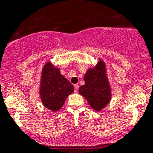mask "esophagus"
<instances>
[{
	"instance_id": "1",
	"label": "esophagus",
	"mask_w": 153,
	"mask_h": 153,
	"mask_svg": "<svg viewBox=\"0 0 153 153\" xmlns=\"http://www.w3.org/2000/svg\"><path fill=\"white\" fill-rule=\"evenodd\" d=\"M74 87H75V92L78 91V88H79V85H74Z\"/></svg>"
}]
</instances>
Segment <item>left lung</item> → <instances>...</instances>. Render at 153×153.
<instances>
[{"mask_svg": "<svg viewBox=\"0 0 153 153\" xmlns=\"http://www.w3.org/2000/svg\"><path fill=\"white\" fill-rule=\"evenodd\" d=\"M85 85L78 89L94 111L100 112L109 104L112 91L107 74L106 64L100 59L93 68H89L84 75Z\"/></svg>", "mask_w": 153, "mask_h": 153, "instance_id": "obj_1", "label": "left lung"}]
</instances>
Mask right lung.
Returning <instances> with one entry per match:
<instances>
[{
    "mask_svg": "<svg viewBox=\"0 0 153 153\" xmlns=\"http://www.w3.org/2000/svg\"><path fill=\"white\" fill-rule=\"evenodd\" d=\"M74 90L73 85L62 75L59 68L50 62L44 65L39 84V97L44 107L57 112Z\"/></svg>",
    "mask_w": 153,
    "mask_h": 153,
    "instance_id": "1",
    "label": "right lung"
}]
</instances>
